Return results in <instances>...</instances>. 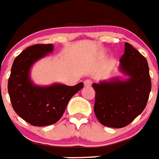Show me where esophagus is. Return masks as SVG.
<instances>
[{
    "label": "esophagus",
    "instance_id": "obj_1",
    "mask_svg": "<svg viewBox=\"0 0 159 159\" xmlns=\"http://www.w3.org/2000/svg\"><path fill=\"white\" fill-rule=\"evenodd\" d=\"M84 84L85 87H89V86L92 85V80H85L84 81Z\"/></svg>",
    "mask_w": 159,
    "mask_h": 159
}]
</instances>
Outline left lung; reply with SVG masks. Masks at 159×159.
I'll return each mask as SVG.
<instances>
[{
    "label": "left lung",
    "mask_w": 159,
    "mask_h": 159,
    "mask_svg": "<svg viewBox=\"0 0 159 159\" xmlns=\"http://www.w3.org/2000/svg\"><path fill=\"white\" fill-rule=\"evenodd\" d=\"M119 70L127 78L115 77L92 85L94 113L102 125L108 127L122 128L133 121L145 108L151 91L147 60L128 43Z\"/></svg>",
    "instance_id": "left-lung-1"
}]
</instances>
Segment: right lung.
<instances>
[{
  "label": "right lung",
  "mask_w": 159,
  "mask_h": 159,
  "mask_svg": "<svg viewBox=\"0 0 159 159\" xmlns=\"http://www.w3.org/2000/svg\"><path fill=\"white\" fill-rule=\"evenodd\" d=\"M52 52V44H36L27 48L14 61L8 80V93L14 110L35 126L57 122L70 99L84 86L82 82L75 86L57 83L39 86L33 83L30 78L33 65Z\"/></svg>",
  "instance_id": "obj_1"
}]
</instances>
